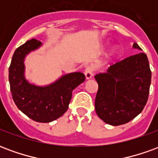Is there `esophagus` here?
<instances>
[{
  "mask_svg": "<svg viewBox=\"0 0 158 158\" xmlns=\"http://www.w3.org/2000/svg\"><path fill=\"white\" fill-rule=\"evenodd\" d=\"M85 78L87 79L92 78L93 75H94V69H93L92 67H90V66L86 67V69H85Z\"/></svg>",
  "mask_w": 158,
  "mask_h": 158,
  "instance_id": "obj_1",
  "label": "esophagus"
}]
</instances>
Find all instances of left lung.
<instances>
[{"mask_svg":"<svg viewBox=\"0 0 158 158\" xmlns=\"http://www.w3.org/2000/svg\"><path fill=\"white\" fill-rule=\"evenodd\" d=\"M134 48L141 50L136 43ZM98 91L95 100L97 115L113 126L129 123L142 112L149 96L152 72L148 58L140 52L109 67L95 76Z\"/></svg>","mask_w":158,"mask_h":158,"instance_id":"1","label":"left lung"}]
</instances>
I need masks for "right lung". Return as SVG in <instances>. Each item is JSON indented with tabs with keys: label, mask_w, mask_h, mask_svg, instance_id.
Segmentation results:
<instances>
[{
	"label": "right lung",
	"mask_w": 158,
	"mask_h": 158,
	"mask_svg": "<svg viewBox=\"0 0 158 158\" xmlns=\"http://www.w3.org/2000/svg\"><path fill=\"white\" fill-rule=\"evenodd\" d=\"M40 45L41 42L32 39L16 49L9 67V83L18 108L34 121L49 123L66 113L72 91L85 81V76L82 73H72L44 87L29 84L24 78V57Z\"/></svg>",
	"instance_id": "right-lung-1"
}]
</instances>
